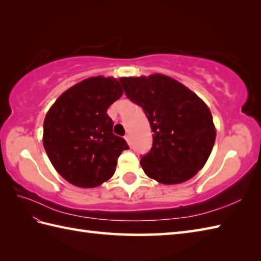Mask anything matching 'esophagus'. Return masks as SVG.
<instances>
[{"label": "esophagus", "instance_id": "esophagus-1", "mask_svg": "<svg viewBox=\"0 0 261 261\" xmlns=\"http://www.w3.org/2000/svg\"><path fill=\"white\" fill-rule=\"evenodd\" d=\"M124 138H125V140H126V142H127V143H129V146H131V138H130V136H129V135H126V136H125Z\"/></svg>", "mask_w": 261, "mask_h": 261}]
</instances>
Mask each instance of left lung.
Returning a JSON list of instances; mask_svg holds the SVG:
<instances>
[{
  "instance_id": "8db88e82",
  "label": "left lung",
  "mask_w": 261,
  "mask_h": 261,
  "mask_svg": "<svg viewBox=\"0 0 261 261\" xmlns=\"http://www.w3.org/2000/svg\"><path fill=\"white\" fill-rule=\"evenodd\" d=\"M120 82L126 97L143 110L153 132L152 147L140 160L146 175L167 185L195 176L216 137L206 104L168 76L123 77Z\"/></svg>"
}]
</instances>
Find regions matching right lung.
<instances>
[{
  "mask_svg": "<svg viewBox=\"0 0 261 261\" xmlns=\"http://www.w3.org/2000/svg\"><path fill=\"white\" fill-rule=\"evenodd\" d=\"M123 90L112 77H92L70 87L48 111L43 147L59 175L75 186L101 185L113 176L116 162L129 149L113 134L107 111Z\"/></svg>",
  "mask_w": 261,
  "mask_h": 261,
  "instance_id": "right-lung-1",
  "label": "right lung"
}]
</instances>
